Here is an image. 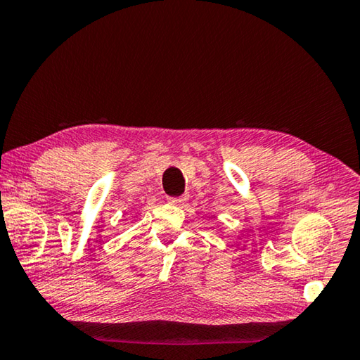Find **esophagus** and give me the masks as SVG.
Wrapping results in <instances>:
<instances>
[{
    "label": "esophagus",
    "mask_w": 360,
    "mask_h": 360,
    "mask_svg": "<svg viewBox=\"0 0 360 360\" xmlns=\"http://www.w3.org/2000/svg\"><path fill=\"white\" fill-rule=\"evenodd\" d=\"M167 200L170 204H181V202H185L186 200V196H180V198H167Z\"/></svg>",
    "instance_id": "obj_1"
}]
</instances>
